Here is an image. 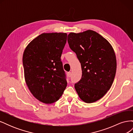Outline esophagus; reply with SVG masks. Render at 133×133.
Listing matches in <instances>:
<instances>
[{
  "label": "esophagus",
  "mask_w": 133,
  "mask_h": 133,
  "mask_svg": "<svg viewBox=\"0 0 133 133\" xmlns=\"http://www.w3.org/2000/svg\"><path fill=\"white\" fill-rule=\"evenodd\" d=\"M67 76H68L69 78L71 77V73L70 71L68 72V73H67Z\"/></svg>",
  "instance_id": "esophagus-1"
}]
</instances>
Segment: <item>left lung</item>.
<instances>
[{
  "label": "left lung",
  "mask_w": 133,
  "mask_h": 133,
  "mask_svg": "<svg viewBox=\"0 0 133 133\" xmlns=\"http://www.w3.org/2000/svg\"><path fill=\"white\" fill-rule=\"evenodd\" d=\"M68 42L81 64L82 78L74 86L79 98L87 103L97 101L110 89L114 80L116 60L113 48L91 30L70 33Z\"/></svg>",
  "instance_id": "8db88e82"
}]
</instances>
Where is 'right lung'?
Here are the masks:
<instances>
[{
  "instance_id": "right-lung-1",
  "label": "right lung",
  "mask_w": 133,
  "mask_h": 133,
  "mask_svg": "<svg viewBox=\"0 0 133 133\" xmlns=\"http://www.w3.org/2000/svg\"><path fill=\"white\" fill-rule=\"evenodd\" d=\"M66 39V33H43L28 44L24 51L26 84L34 97L44 103L57 102L66 87L60 58Z\"/></svg>"
}]
</instances>
